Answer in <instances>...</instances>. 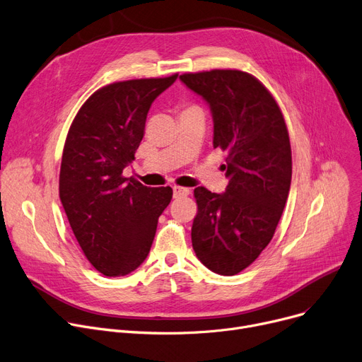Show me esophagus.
Segmentation results:
<instances>
[{
	"label": "esophagus",
	"instance_id": "34e87169",
	"mask_svg": "<svg viewBox=\"0 0 362 362\" xmlns=\"http://www.w3.org/2000/svg\"><path fill=\"white\" fill-rule=\"evenodd\" d=\"M189 194V188L185 187H174V197H184Z\"/></svg>",
	"mask_w": 362,
	"mask_h": 362
}]
</instances>
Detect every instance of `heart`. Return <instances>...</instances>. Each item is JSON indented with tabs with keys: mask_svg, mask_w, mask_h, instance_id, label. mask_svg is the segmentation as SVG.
<instances>
[{
	"mask_svg": "<svg viewBox=\"0 0 362 362\" xmlns=\"http://www.w3.org/2000/svg\"><path fill=\"white\" fill-rule=\"evenodd\" d=\"M188 108H194V105H193V106H187V108H185V110H188Z\"/></svg>",
	"mask_w": 362,
	"mask_h": 362,
	"instance_id": "b5f03b06",
	"label": "heart"
}]
</instances>
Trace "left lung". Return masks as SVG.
Masks as SVG:
<instances>
[{
	"instance_id": "obj_1",
	"label": "left lung",
	"mask_w": 362,
	"mask_h": 362,
	"mask_svg": "<svg viewBox=\"0 0 362 362\" xmlns=\"http://www.w3.org/2000/svg\"><path fill=\"white\" fill-rule=\"evenodd\" d=\"M181 81L210 106L214 146L228 153L223 194L194 189L191 243L211 272H243L267 247L288 200L292 178L289 134L278 102L241 70L185 73Z\"/></svg>"
}]
</instances>
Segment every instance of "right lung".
Listing matches in <instances>:
<instances>
[{"instance_id":"1","label":"right lung","mask_w":362,"mask_h":362,"mask_svg":"<svg viewBox=\"0 0 362 362\" xmlns=\"http://www.w3.org/2000/svg\"><path fill=\"white\" fill-rule=\"evenodd\" d=\"M177 77L106 84L81 105L70 125L59 200L84 256L110 278L144 262L158 219L171 203V187H144L125 178L122 169L134 159L152 102Z\"/></svg>"}]
</instances>
